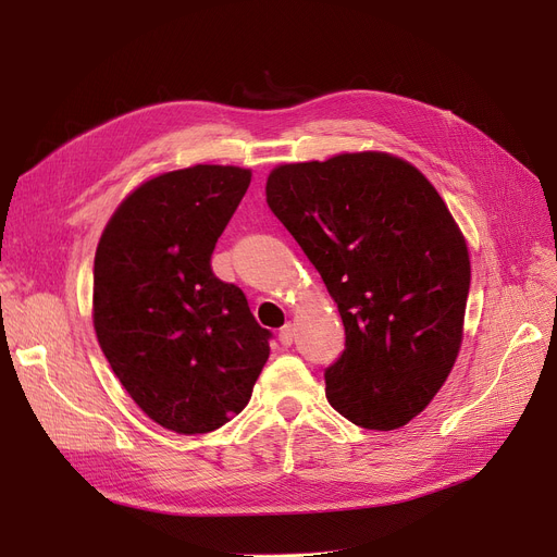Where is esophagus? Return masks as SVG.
Instances as JSON below:
<instances>
[{"label": "esophagus", "mask_w": 557, "mask_h": 557, "mask_svg": "<svg viewBox=\"0 0 557 557\" xmlns=\"http://www.w3.org/2000/svg\"><path fill=\"white\" fill-rule=\"evenodd\" d=\"M294 338H296V330H294V325H290V323L280 330V343H282L284 347L294 345Z\"/></svg>", "instance_id": "obj_1"}]
</instances>
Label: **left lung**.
I'll return each mask as SVG.
<instances>
[{
  "label": "left lung",
  "instance_id": "left-lung-1",
  "mask_svg": "<svg viewBox=\"0 0 557 557\" xmlns=\"http://www.w3.org/2000/svg\"><path fill=\"white\" fill-rule=\"evenodd\" d=\"M267 202L343 320L330 404L363 429L408 424L447 382L470 294V255L445 200L413 164L366 151L273 169Z\"/></svg>",
  "mask_w": 557,
  "mask_h": 557
}]
</instances>
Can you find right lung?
I'll return each instance as SVG.
<instances>
[{
  "label": "right lung",
  "instance_id": "1",
  "mask_svg": "<svg viewBox=\"0 0 557 557\" xmlns=\"http://www.w3.org/2000/svg\"><path fill=\"white\" fill-rule=\"evenodd\" d=\"M250 169L196 164L139 185L108 221L95 257L92 318L103 355L141 411L175 433L239 416L271 355L244 290L212 252Z\"/></svg>",
  "mask_w": 557,
  "mask_h": 557
}]
</instances>
